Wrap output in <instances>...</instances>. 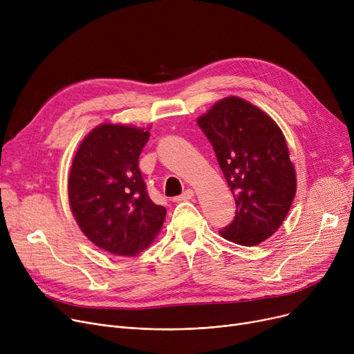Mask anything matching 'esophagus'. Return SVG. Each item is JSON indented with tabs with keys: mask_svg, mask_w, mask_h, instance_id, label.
I'll return each instance as SVG.
<instances>
[{
	"mask_svg": "<svg viewBox=\"0 0 354 354\" xmlns=\"http://www.w3.org/2000/svg\"><path fill=\"white\" fill-rule=\"evenodd\" d=\"M194 196H195V192H194L192 189H187L180 196H178L175 201H189V199H192Z\"/></svg>",
	"mask_w": 354,
	"mask_h": 354,
	"instance_id": "obj_1",
	"label": "esophagus"
}]
</instances>
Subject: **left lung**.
Listing matches in <instances>:
<instances>
[{
  "label": "left lung",
  "instance_id": "obj_1",
  "mask_svg": "<svg viewBox=\"0 0 354 354\" xmlns=\"http://www.w3.org/2000/svg\"><path fill=\"white\" fill-rule=\"evenodd\" d=\"M196 122L235 198V218L221 236L244 247L264 243L283 225L297 191L283 130L266 111L236 96L221 99Z\"/></svg>",
  "mask_w": 354,
  "mask_h": 354
}]
</instances>
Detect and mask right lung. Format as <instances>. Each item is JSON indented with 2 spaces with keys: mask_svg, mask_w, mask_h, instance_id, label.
I'll return each instance as SVG.
<instances>
[{
  "mask_svg": "<svg viewBox=\"0 0 354 354\" xmlns=\"http://www.w3.org/2000/svg\"><path fill=\"white\" fill-rule=\"evenodd\" d=\"M149 130L102 123L82 140L68 175V203L82 232L110 254L135 257L153 243L166 209L152 202L139 169Z\"/></svg>",
  "mask_w": 354,
  "mask_h": 354,
  "instance_id": "add662e5",
  "label": "right lung"
}]
</instances>
